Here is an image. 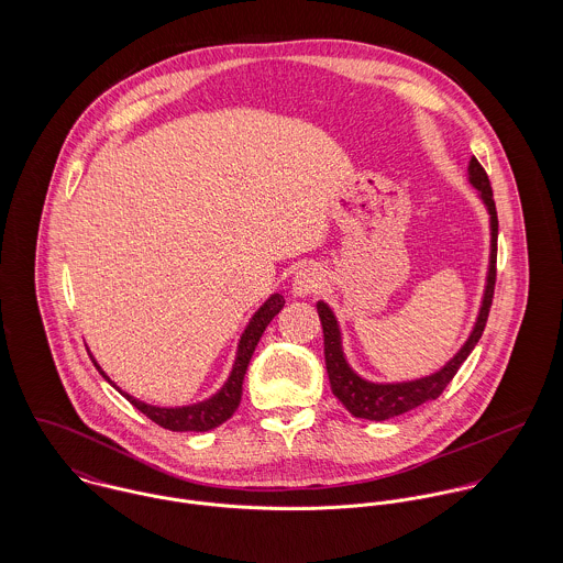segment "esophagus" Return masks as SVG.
Listing matches in <instances>:
<instances>
[{"label": "esophagus", "mask_w": 563, "mask_h": 563, "mask_svg": "<svg viewBox=\"0 0 563 563\" xmlns=\"http://www.w3.org/2000/svg\"><path fill=\"white\" fill-rule=\"evenodd\" d=\"M322 282H324V275H322L321 268H317L312 264L303 266L292 277V295L295 297H310V295L321 290Z\"/></svg>", "instance_id": "1"}]
</instances>
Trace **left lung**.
I'll list each match as a JSON object with an SVG mask.
<instances>
[{"instance_id":"obj_1","label":"left lung","mask_w":563,"mask_h":563,"mask_svg":"<svg viewBox=\"0 0 563 563\" xmlns=\"http://www.w3.org/2000/svg\"><path fill=\"white\" fill-rule=\"evenodd\" d=\"M468 181L477 188L482 197L483 206L487 208L489 214V266H487V277H485V290H483L482 308L477 322L464 342V346L438 371L427 377L413 379V382H399V384H373L362 379L346 362L344 351H342V333L338 319L333 317L331 308L319 301V319L322 324V335H324V364H327V375L331 384V393L335 399L342 402L355 418H366V420H388L395 416H401L405 411L422 405V402L433 401L442 395V390L451 384L460 366L466 362V357L473 353L482 338L492 297H494V284H496V239H498V219H496V206L492 199V186L487 179V173L483 170L479 161L473 156L468 164Z\"/></svg>"}]
</instances>
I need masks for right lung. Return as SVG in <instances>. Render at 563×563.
I'll list each match as a JSON object with an SVG mask.
<instances>
[{"label":"right lung","mask_w":563,"mask_h":563,"mask_svg":"<svg viewBox=\"0 0 563 563\" xmlns=\"http://www.w3.org/2000/svg\"><path fill=\"white\" fill-rule=\"evenodd\" d=\"M284 303H286L284 297L279 292H275L251 317L246 329L242 331L239 351H236V360H234V366H232V373H230L228 382L223 384V388L217 395H212L206 401L181 405V407H158V405L139 401L132 395H128L121 388H117L110 382V377L101 371V366L95 362L92 355H90V360H92L95 368L101 373V377L108 384H112L128 401L132 402L139 411H143L147 418H152L156 424H161V427L168 429V431H210V429L223 424L228 418H232V413L239 409L242 397V382H244V373H246V366L251 362V355H253V351H255L264 329L268 327V322L279 314Z\"/></svg>","instance_id":"right-lung-1"}]
</instances>
